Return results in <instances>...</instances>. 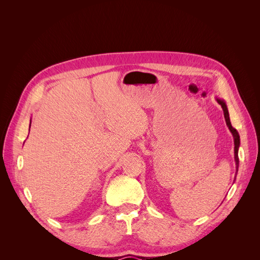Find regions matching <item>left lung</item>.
Here are the masks:
<instances>
[{
    "mask_svg": "<svg viewBox=\"0 0 260 260\" xmlns=\"http://www.w3.org/2000/svg\"><path fill=\"white\" fill-rule=\"evenodd\" d=\"M218 103L221 105L222 109H223V115H224V119H225V123L229 128L230 132L232 133L233 136V140H234V160H235V167H237V174H238V169H239V147H240V136L239 132L237 131V129H234L231 124L230 121V116H229V112H228V107L225 105V102L221 99L216 98Z\"/></svg>",
    "mask_w": 260,
    "mask_h": 260,
    "instance_id": "obj_1",
    "label": "left lung"
}]
</instances>
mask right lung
Segmentation results:
<instances>
[{"mask_svg": "<svg viewBox=\"0 0 260 260\" xmlns=\"http://www.w3.org/2000/svg\"><path fill=\"white\" fill-rule=\"evenodd\" d=\"M30 125H31V120H30Z\"/></svg>", "mask_w": 260, "mask_h": 260, "instance_id": "add662e5", "label": "right lung"}]
</instances>
